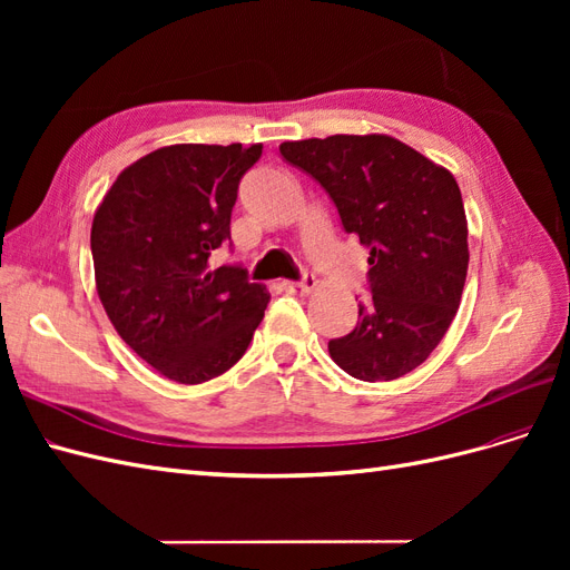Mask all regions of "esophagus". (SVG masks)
<instances>
[{
	"mask_svg": "<svg viewBox=\"0 0 570 570\" xmlns=\"http://www.w3.org/2000/svg\"><path fill=\"white\" fill-rule=\"evenodd\" d=\"M314 287H316V278L314 275H304L302 281H285L283 283V289L285 292H289V295H299V297H306V295H312L314 292Z\"/></svg>",
	"mask_w": 570,
	"mask_h": 570,
	"instance_id": "obj_1",
	"label": "esophagus"
}]
</instances>
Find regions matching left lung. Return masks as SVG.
<instances>
[{
    "label": "left lung",
    "instance_id": "1",
    "mask_svg": "<svg viewBox=\"0 0 570 570\" xmlns=\"http://www.w3.org/2000/svg\"><path fill=\"white\" fill-rule=\"evenodd\" d=\"M281 154L323 185L344 230L371 249L373 295L354 331L327 342L331 358L366 383L419 368L450 331L469 271L456 178L381 132L283 142Z\"/></svg>",
    "mask_w": 570,
    "mask_h": 570
}]
</instances>
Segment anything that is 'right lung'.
Returning a JSON list of instances; mask_svg holds the SVG:
<instances>
[{"label": "right lung", "instance_id": "add662e5", "mask_svg": "<svg viewBox=\"0 0 570 570\" xmlns=\"http://www.w3.org/2000/svg\"><path fill=\"white\" fill-rule=\"evenodd\" d=\"M262 145H170L124 168L92 218L101 306L164 377L199 385L247 352L271 295L237 266L212 268L230 239L237 185Z\"/></svg>", "mask_w": 570, "mask_h": 570}]
</instances>
